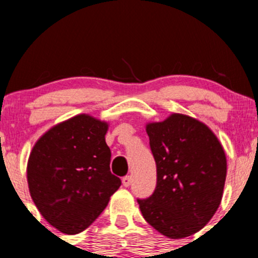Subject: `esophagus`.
<instances>
[{
	"mask_svg": "<svg viewBox=\"0 0 258 258\" xmlns=\"http://www.w3.org/2000/svg\"><path fill=\"white\" fill-rule=\"evenodd\" d=\"M131 182H132L131 176H124V177L122 178V184H123L124 187H128L130 184H131Z\"/></svg>",
	"mask_w": 258,
	"mask_h": 258,
	"instance_id": "34e87169",
	"label": "esophagus"
}]
</instances>
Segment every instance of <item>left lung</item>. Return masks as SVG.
Wrapping results in <instances>:
<instances>
[{"instance_id":"8db88e82","label":"left lung","mask_w":258,"mask_h":258,"mask_svg":"<svg viewBox=\"0 0 258 258\" xmlns=\"http://www.w3.org/2000/svg\"><path fill=\"white\" fill-rule=\"evenodd\" d=\"M157 168V183L139 199L142 216L170 238L199 232L221 204L227 162L222 145L205 123L172 113L146 126Z\"/></svg>"}]
</instances>
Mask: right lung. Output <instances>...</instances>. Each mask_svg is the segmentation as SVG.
Returning a JSON list of instances; mask_svg holds the SVG:
<instances>
[{
    "label": "right lung",
    "mask_w": 258,
    "mask_h": 258,
    "mask_svg": "<svg viewBox=\"0 0 258 258\" xmlns=\"http://www.w3.org/2000/svg\"><path fill=\"white\" fill-rule=\"evenodd\" d=\"M108 124L79 114L48 130L33 146L27 182L36 207L67 235L85 231L121 186L110 171Z\"/></svg>",
    "instance_id": "obj_1"
}]
</instances>
